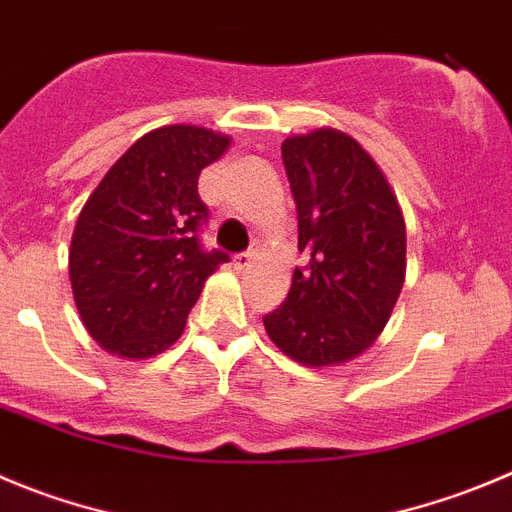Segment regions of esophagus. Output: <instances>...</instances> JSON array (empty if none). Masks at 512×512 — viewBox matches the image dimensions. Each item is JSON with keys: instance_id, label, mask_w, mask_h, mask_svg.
<instances>
[{"instance_id": "34e87169", "label": "esophagus", "mask_w": 512, "mask_h": 512, "mask_svg": "<svg viewBox=\"0 0 512 512\" xmlns=\"http://www.w3.org/2000/svg\"><path fill=\"white\" fill-rule=\"evenodd\" d=\"M232 262L237 270H250V267L255 265V255H250V252H242V255H234Z\"/></svg>"}]
</instances>
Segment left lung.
Returning a JSON list of instances; mask_svg holds the SVG:
<instances>
[{
  "instance_id": "obj_1",
  "label": "left lung",
  "mask_w": 512,
  "mask_h": 512,
  "mask_svg": "<svg viewBox=\"0 0 512 512\" xmlns=\"http://www.w3.org/2000/svg\"><path fill=\"white\" fill-rule=\"evenodd\" d=\"M283 161L308 262L262 323L298 364L343 366L374 346L394 313L407 278V224L384 171L348 133H293Z\"/></svg>"
}]
</instances>
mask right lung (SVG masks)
<instances>
[{
    "instance_id": "right-lung-1",
    "label": "right lung",
    "mask_w": 512,
    "mask_h": 512,
    "mask_svg": "<svg viewBox=\"0 0 512 512\" xmlns=\"http://www.w3.org/2000/svg\"><path fill=\"white\" fill-rule=\"evenodd\" d=\"M232 136L191 123L148 131L108 169L73 229L70 285L100 348L146 361L174 346L204 283L227 255L204 252L197 181Z\"/></svg>"
}]
</instances>
